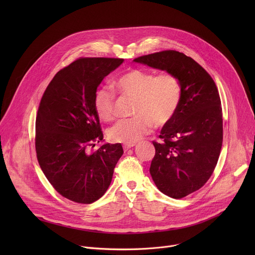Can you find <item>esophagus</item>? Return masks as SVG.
Masks as SVG:
<instances>
[{
    "mask_svg": "<svg viewBox=\"0 0 255 255\" xmlns=\"http://www.w3.org/2000/svg\"><path fill=\"white\" fill-rule=\"evenodd\" d=\"M134 145H135L134 143H133V144H125V145H124V146H123V148H124V150H125V151H127L128 149L132 148V147L134 146Z\"/></svg>",
    "mask_w": 255,
    "mask_h": 255,
    "instance_id": "esophagus-1",
    "label": "esophagus"
}]
</instances>
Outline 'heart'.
<instances>
[{
  "label": "heart",
  "instance_id": "1",
  "mask_svg": "<svg viewBox=\"0 0 255 255\" xmlns=\"http://www.w3.org/2000/svg\"><path fill=\"white\" fill-rule=\"evenodd\" d=\"M124 95L135 99L133 118L122 119L109 129L111 140L133 144L146 135L152 124L162 126L174 115L180 101V84L170 72L130 69L115 82ZM95 109L102 120L110 121L115 116V95L112 89L102 87L94 97Z\"/></svg>",
  "mask_w": 255,
  "mask_h": 255
}]
</instances>
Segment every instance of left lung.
I'll list each match as a JSON object with an SVG mask.
<instances>
[{"mask_svg":"<svg viewBox=\"0 0 255 255\" xmlns=\"http://www.w3.org/2000/svg\"><path fill=\"white\" fill-rule=\"evenodd\" d=\"M133 61L170 72L179 81L180 101L160 131L163 141H153L149 171L161 193L181 199L207 183L219 158L223 141L219 93L208 72L181 52L165 50Z\"/></svg>","mask_w":255,"mask_h":255,"instance_id":"8db88e82","label":"left lung"}]
</instances>
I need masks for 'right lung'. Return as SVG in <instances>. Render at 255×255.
<instances>
[{
    "label": "right lung",
    "mask_w": 255,
    "mask_h": 255,
    "mask_svg": "<svg viewBox=\"0 0 255 255\" xmlns=\"http://www.w3.org/2000/svg\"><path fill=\"white\" fill-rule=\"evenodd\" d=\"M122 58H80L59 70L47 86L36 117L35 148L39 165L52 187L80 204L99 200L110 186L123 154L121 143L103 140L95 93Z\"/></svg>",
    "instance_id": "add662e5"
}]
</instances>
